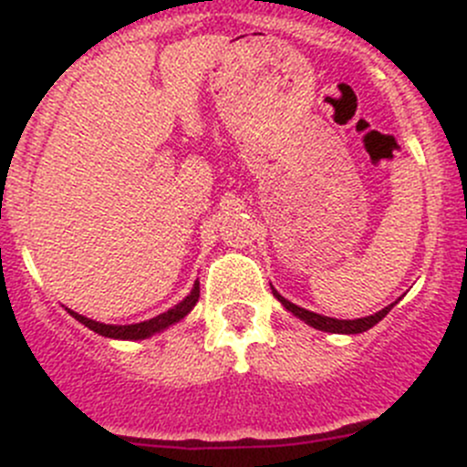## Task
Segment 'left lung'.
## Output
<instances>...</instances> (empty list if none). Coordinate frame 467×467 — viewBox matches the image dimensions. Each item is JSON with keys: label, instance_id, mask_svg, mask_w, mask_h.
I'll use <instances>...</instances> for the list:
<instances>
[{"label": "left lung", "instance_id": "obj_1", "mask_svg": "<svg viewBox=\"0 0 467 467\" xmlns=\"http://www.w3.org/2000/svg\"><path fill=\"white\" fill-rule=\"evenodd\" d=\"M273 296H275L277 300H280L282 305H285L286 309H289L291 314H296L298 318H303L305 323H309L312 327L317 329H323V332H334V334H359V332H366V329H370L373 325H378L381 318L386 317V314L390 312V307L393 305H389V307H384L381 312L373 314V317H366V318H355V321H337V318H327V317H321V314H314V312H307V309L298 307V305L289 303L286 298H282L277 291H273Z\"/></svg>", "mask_w": 467, "mask_h": 467}]
</instances>
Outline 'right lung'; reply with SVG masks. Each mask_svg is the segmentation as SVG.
<instances>
[{
  "label": "right lung",
  "mask_w": 467,
  "mask_h": 467,
  "mask_svg": "<svg viewBox=\"0 0 467 467\" xmlns=\"http://www.w3.org/2000/svg\"><path fill=\"white\" fill-rule=\"evenodd\" d=\"M201 296V286L199 282L194 285V289H192V294L187 296L182 303H178L176 307L169 309V312L160 314V317L150 318V321H144V323H135V325H106V323H97V321H89V318L81 317V314L77 312H69L74 318H77L78 323H83L86 327L94 329L97 334H101V337H110V338H146L150 337V334L160 332V329L169 327V325L178 323L182 317H187L190 314V309L194 307L196 300H199Z\"/></svg>",
  "instance_id": "add662e5"
}]
</instances>
